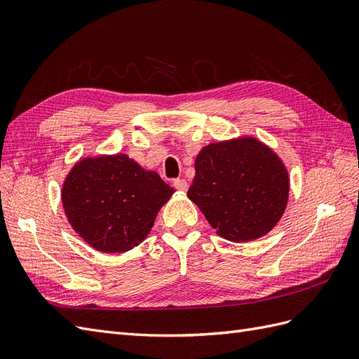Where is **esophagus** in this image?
I'll return each mask as SVG.
<instances>
[{
  "instance_id": "esophagus-1",
  "label": "esophagus",
  "mask_w": 359,
  "mask_h": 359,
  "mask_svg": "<svg viewBox=\"0 0 359 359\" xmlns=\"http://www.w3.org/2000/svg\"><path fill=\"white\" fill-rule=\"evenodd\" d=\"M172 187L176 188L177 191L185 192V191H188V182L185 179H176L172 182Z\"/></svg>"
}]
</instances>
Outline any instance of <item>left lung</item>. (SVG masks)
<instances>
[{
	"label": "left lung",
	"mask_w": 359,
	"mask_h": 359,
	"mask_svg": "<svg viewBox=\"0 0 359 359\" xmlns=\"http://www.w3.org/2000/svg\"><path fill=\"white\" fill-rule=\"evenodd\" d=\"M188 198L227 241L267 235L288 203L290 177L282 159L253 136L205 145L196 158Z\"/></svg>",
	"instance_id": "1"
}]
</instances>
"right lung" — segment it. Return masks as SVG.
Returning a JSON list of instances; mask_svg holds the SVG:
<instances>
[{
  "instance_id": "1",
  "label": "right lung",
  "mask_w": 359,
  "mask_h": 359,
  "mask_svg": "<svg viewBox=\"0 0 359 359\" xmlns=\"http://www.w3.org/2000/svg\"><path fill=\"white\" fill-rule=\"evenodd\" d=\"M68 223L92 249L124 253L150 233L174 189L124 153L81 158L63 180Z\"/></svg>"
}]
</instances>
